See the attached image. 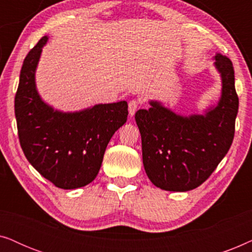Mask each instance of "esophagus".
<instances>
[{
	"mask_svg": "<svg viewBox=\"0 0 252 252\" xmlns=\"http://www.w3.org/2000/svg\"><path fill=\"white\" fill-rule=\"evenodd\" d=\"M141 105L140 101H137V99H130V101L128 102V111H129V115L130 116H134L135 115L136 110L139 109V106Z\"/></svg>",
	"mask_w": 252,
	"mask_h": 252,
	"instance_id": "esophagus-1",
	"label": "esophagus"
}]
</instances>
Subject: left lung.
<instances>
[{"label": "left lung", "instance_id": "8db88e82", "mask_svg": "<svg viewBox=\"0 0 252 252\" xmlns=\"http://www.w3.org/2000/svg\"><path fill=\"white\" fill-rule=\"evenodd\" d=\"M215 65L222 79L221 98L204 116L182 117L150 102L135 120L142 140L144 170L156 187L187 191L201 186L232 146L239 96L229 58L217 54Z\"/></svg>", "mask_w": 252, "mask_h": 252}]
</instances>
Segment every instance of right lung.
<instances>
[{
    "label": "right lung",
    "instance_id": "add662e5",
    "mask_svg": "<svg viewBox=\"0 0 252 252\" xmlns=\"http://www.w3.org/2000/svg\"><path fill=\"white\" fill-rule=\"evenodd\" d=\"M47 40L43 36L30 50L20 71L15 97L20 147L31 165L56 187L80 188L97 175L110 139L126 123L128 105L122 101L80 112L54 111L40 98L34 81Z\"/></svg>",
    "mask_w": 252,
    "mask_h": 252
}]
</instances>
